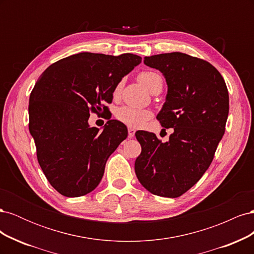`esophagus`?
<instances>
[{
    "mask_svg": "<svg viewBox=\"0 0 254 254\" xmlns=\"http://www.w3.org/2000/svg\"><path fill=\"white\" fill-rule=\"evenodd\" d=\"M134 133H135V130L133 128H131V127H128V135H129V137H133Z\"/></svg>",
    "mask_w": 254,
    "mask_h": 254,
    "instance_id": "34e87169",
    "label": "esophagus"
}]
</instances>
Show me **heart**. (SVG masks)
Segmentation results:
<instances>
[{
	"label": "heart",
	"mask_w": 254,
	"mask_h": 254,
	"mask_svg": "<svg viewBox=\"0 0 254 254\" xmlns=\"http://www.w3.org/2000/svg\"><path fill=\"white\" fill-rule=\"evenodd\" d=\"M139 80L141 81L143 86H145L150 92H152L158 87H162L163 84V79L161 77V75L157 72L152 71L141 72L139 74ZM122 86L123 81H120L114 89V95H119ZM115 117H117V119L120 122L124 123V124L130 127H140L151 117V112L146 109L134 108V107L131 106H124L117 110V112H115Z\"/></svg>",
	"instance_id": "b5f03b06"
}]
</instances>
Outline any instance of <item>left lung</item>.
Returning a JSON list of instances; mask_svg holds the SVG:
<instances>
[{"mask_svg":"<svg viewBox=\"0 0 254 254\" xmlns=\"http://www.w3.org/2000/svg\"><path fill=\"white\" fill-rule=\"evenodd\" d=\"M163 74L167 94L157 119L173 128L163 143L148 131H136L142 151L135 175L151 194L179 197L209 168L225 133L229 93L220 73L205 60L174 52L144 58Z\"/></svg>","mask_w":254,"mask_h":254,"instance_id":"8db88e82","label":"left lung"}]
</instances>
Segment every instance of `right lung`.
<instances>
[{"label": "right lung", "instance_id": "obj_1", "mask_svg": "<svg viewBox=\"0 0 254 254\" xmlns=\"http://www.w3.org/2000/svg\"><path fill=\"white\" fill-rule=\"evenodd\" d=\"M133 54L79 53L50 65L29 96V132L42 171L58 193L80 197L101 182L106 162L124 141L127 127L109 120L102 132L90 112L108 110L117 84L140 64Z\"/></svg>", "mask_w": 254, "mask_h": 254}]
</instances>
